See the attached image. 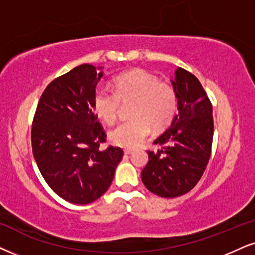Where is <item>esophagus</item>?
<instances>
[{
	"instance_id": "34e87169",
	"label": "esophagus",
	"mask_w": 255,
	"mask_h": 255,
	"mask_svg": "<svg viewBox=\"0 0 255 255\" xmlns=\"http://www.w3.org/2000/svg\"><path fill=\"white\" fill-rule=\"evenodd\" d=\"M124 153L125 155H131V153H133V149H130V147L128 149H124Z\"/></svg>"
}]
</instances>
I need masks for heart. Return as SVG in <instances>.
I'll return each mask as SVG.
<instances>
[{"instance_id": "b5f03b06", "label": "heart", "mask_w": 255, "mask_h": 255, "mask_svg": "<svg viewBox=\"0 0 255 255\" xmlns=\"http://www.w3.org/2000/svg\"><path fill=\"white\" fill-rule=\"evenodd\" d=\"M131 121L122 123L109 132L110 142L115 145L134 147L155 130L170 124L177 111V96L174 87L161 83L158 78L143 70L124 73L113 80V92L97 89L93 94L94 112L106 124L117 121L122 104L128 105Z\"/></svg>"}]
</instances>
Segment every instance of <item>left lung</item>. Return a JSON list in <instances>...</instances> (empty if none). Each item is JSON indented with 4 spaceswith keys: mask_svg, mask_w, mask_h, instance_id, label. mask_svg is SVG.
Wrapping results in <instances>:
<instances>
[{
    "mask_svg": "<svg viewBox=\"0 0 255 255\" xmlns=\"http://www.w3.org/2000/svg\"><path fill=\"white\" fill-rule=\"evenodd\" d=\"M171 84L178 113L153 140L161 149L147 151L149 162L142 171L147 190L166 199L187 194L197 184L209 162L214 134L212 103L199 79L178 67Z\"/></svg>",
    "mask_w": 255,
    "mask_h": 255,
    "instance_id": "left-lung-1",
    "label": "left lung"
}]
</instances>
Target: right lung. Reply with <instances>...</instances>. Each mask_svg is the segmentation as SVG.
<instances>
[{
    "label": "right lung",
    "instance_id": "right-lung-1",
    "mask_svg": "<svg viewBox=\"0 0 255 255\" xmlns=\"http://www.w3.org/2000/svg\"><path fill=\"white\" fill-rule=\"evenodd\" d=\"M98 70L84 64L53 80L41 96L31 127L41 175L55 194L74 204L91 203L106 193L124 153L121 147L99 149L106 133L92 106L104 74Z\"/></svg>",
    "mask_w": 255,
    "mask_h": 255
}]
</instances>
